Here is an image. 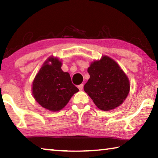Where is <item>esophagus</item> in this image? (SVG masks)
<instances>
[{"label":"esophagus","mask_w":158,"mask_h":158,"mask_svg":"<svg viewBox=\"0 0 158 158\" xmlns=\"http://www.w3.org/2000/svg\"><path fill=\"white\" fill-rule=\"evenodd\" d=\"M78 88H79V89L80 90H82L83 88H84V85H83L82 84H80V85H78Z\"/></svg>","instance_id":"esophagus-1"}]
</instances>
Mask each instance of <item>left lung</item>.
I'll return each instance as SVG.
<instances>
[{
    "label": "left lung",
    "mask_w": 158,
    "mask_h": 158,
    "mask_svg": "<svg viewBox=\"0 0 158 158\" xmlns=\"http://www.w3.org/2000/svg\"><path fill=\"white\" fill-rule=\"evenodd\" d=\"M90 79L85 92L98 107L109 111L123 102L130 90V82L119 65L108 56L94 61L88 68Z\"/></svg>",
    "instance_id": "obj_1"
}]
</instances>
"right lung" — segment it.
<instances>
[{"label":"right lung","mask_w":158,"mask_h":158,"mask_svg":"<svg viewBox=\"0 0 158 158\" xmlns=\"http://www.w3.org/2000/svg\"><path fill=\"white\" fill-rule=\"evenodd\" d=\"M51 62L52 64H49ZM57 58H49L44 63L33 83V95L42 107L58 111L65 106L79 89L72 83L69 73L61 69Z\"/></svg>","instance_id":"1"}]
</instances>
